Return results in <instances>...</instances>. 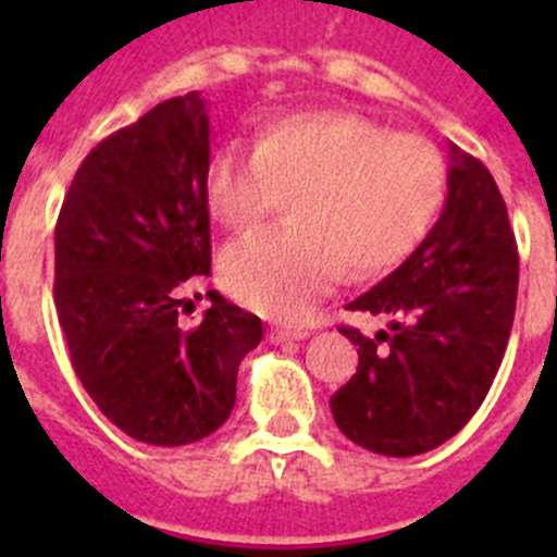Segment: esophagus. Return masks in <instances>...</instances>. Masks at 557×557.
Returning <instances> with one entry per match:
<instances>
[{
    "label": "esophagus",
    "mask_w": 557,
    "mask_h": 557,
    "mask_svg": "<svg viewBox=\"0 0 557 557\" xmlns=\"http://www.w3.org/2000/svg\"><path fill=\"white\" fill-rule=\"evenodd\" d=\"M309 337V329L301 326H275L270 329V343H289V339Z\"/></svg>",
    "instance_id": "34e87169"
}]
</instances>
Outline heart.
Instances as JSON below:
<instances>
[{
    "label": "heart",
    "mask_w": 557,
    "mask_h": 557,
    "mask_svg": "<svg viewBox=\"0 0 557 557\" xmlns=\"http://www.w3.org/2000/svg\"><path fill=\"white\" fill-rule=\"evenodd\" d=\"M293 191V223L256 231L223 253V282L248 307L301 318L343 270L371 278L424 243L446 200L432 141L343 111L289 113L253 147L228 145L206 166V198L228 228H253Z\"/></svg>",
    "instance_id": "obj_1"
}]
</instances>
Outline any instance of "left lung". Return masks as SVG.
Instances as JSON below:
<instances>
[{
    "mask_svg": "<svg viewBox=\"0 0 557 557\" xmlns=\"http://www.w3.org/2000/svg\"><path fill=\"white\" fill-rule=\"evenodd\" d=\"M449 159V195L424 243L346 307L387 329L339 326L359 366L329 405L339 432L376 455H424L469 424L513 326L519 253L505 200L482 161L455 145Z\"/></svg>",
    "mask_w": 557,
    "mask_h": 557,
    "instance_id": "1",
    "label": "left lung"
}]
</instances>
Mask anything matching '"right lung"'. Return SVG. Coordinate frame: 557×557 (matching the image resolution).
Instances as JSON below:
<instances>
[{
	"mask_svg": "<svg viewBox=\"0 0 557 557\" xmlns=\"http://www.w3.org/2000/svg\"><path fill=\"white\" fill-rule=\"evenodd\" d=\"M206 166L203 97H172L88 152L58 214L55 307L72 368L141 444L220 430L239 362L262 339V321L214 289L198 326L178 318L184 284L211 273Z\"/></svg>",
	"mask_w": 557,
	"mask_h": 557,
	"instance_id": "add662e5",
	"label": "right lung"
}]
</instances>
